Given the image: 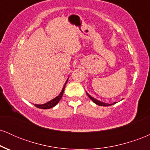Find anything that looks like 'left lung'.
<instances>
[{"mask_svg": "<svg viewBox=\"0 0 150 150\" xmlns=\"http://www.w3.org/2000/svg\"><path fill=\"white\" fill-rule=\"evenodd\" d=\"M87 96H88V97H89V99H90L91 100H92V101H93V102L95 103L96 104L99 105V106H111V105L115 104H116V102H114V103H113V104H106V103H104V102H102V101H100L97 100V99H94V97H92V96L89 95V94H88V93H87Z\"/></svg>", "mask_w": 150, "mask_h": 150, "instance_id": "1", "label": "left lung"}]
</instances>
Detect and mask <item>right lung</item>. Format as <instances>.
<instances>
[{
    "label": "right lung",
    "instance_id": "right-lung-1",
    "mask_svg": "<svg viewBox=\"0 0 150 150\" xmlns=\"http://www.w3.org/2000/svg\"><path fill=\"white\" fill-rule=\"evenodd\" d=\"M67 82H68V80H67L66 82H65L64 86H63V89H62V92L60 93V94L58 96V97H56V98H54V99H52V100L49 101V102L46 103V104H35V105H34V106H35L36 107H37V108H42V109H49V108H51L53 107V106H56V105L57 104L58 102H59V101L61 100V99L62 98V97H63V92H64L65 85H66Z\"/></svg>",
    "mask_w": 150,
    "mask_h": 150
}]
</instances>
